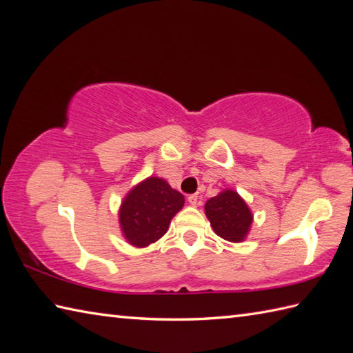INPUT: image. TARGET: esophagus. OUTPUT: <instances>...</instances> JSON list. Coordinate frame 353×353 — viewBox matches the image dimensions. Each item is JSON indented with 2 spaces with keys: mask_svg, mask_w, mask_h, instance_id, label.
<instances>
[{
  "mask_svg": "<svg viewBox=\"0 0 353 353\" xmlns=\"http://www.w3.org/2000/svg\"><path fill=\"white\" fill-rule=\"evenodd\" d=\"M199 194H191V196L188 197V201H190V205H192V206H196V205H199Z\"/></svg>",
  "mask_w": 353,
  "mask_h": 353,
  "instance_id": "1",
  "label": "esophagus"
}]
</instances>
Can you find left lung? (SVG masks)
I'll list each match as a JSON object with an SVG mask.
<instances>
[{"label": "left lung", "mask_w": 353, "mask_h": 353, "mask_svg": "<svg viewBox=\"0 0 353 353\" xmlns=\"http://www.w3.org/2000/svg\"><path fill=\"white\" fill-rule=\"evenodd\" d=\"M205 212L215 234L232 243L243 241L253 220L245 201L232 190L209 199L205 205Z\"/></svg>", "instance_id": "8db88e82"}]
</instances>
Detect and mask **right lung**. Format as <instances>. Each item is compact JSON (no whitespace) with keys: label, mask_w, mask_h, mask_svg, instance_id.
<instances>
[{"label":"right lung","mask_w":353,"mask_h":353,"mask_svg":"<svg viewBox=\"0 0 353 353\" xmlns=\"http://www.w3.org/2000/svg\"><path fill=\"white\" fill-rule=\"evenodd\" d=\"M183 196L159 177L147 181L127 194L119 211V223L127 241L145 247L168 230L171 219L181 211Z\"/></svg>","instance_id":"add662e5"}]
</instances>
